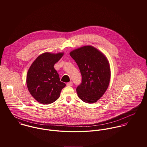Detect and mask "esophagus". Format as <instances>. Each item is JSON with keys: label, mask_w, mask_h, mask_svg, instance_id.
Listing matches in <instances>:
<instances>
[{"label": "esophagus", "mask_w": 147, "mask_h": 147, "mask_svg": "<svg viewBox=\"0 0 147 147\" xmlns=\"http://www.w3.org/2000/svg\"><path fill=\"white\" fill-rule=\"evenodd\" d=\"M66 85H67V86H73V82H68V83L66 84Z\"/></svg>", "instance_id": "1"}]
</instances>
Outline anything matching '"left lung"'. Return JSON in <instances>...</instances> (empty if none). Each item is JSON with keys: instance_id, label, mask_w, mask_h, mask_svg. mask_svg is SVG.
<instances>
[{"instance_id": "8db88e82", "label": "left lung", "mask_w": 147, "mask_h": 147, "mask_svg": "<svg viewBox=\"0 0 147 147\" xmlns=\"http://www.w3.org/2000/svg\"><path fill=\"white\" fill-rule=\"evenodd\" d=\"M70 55L81 73V84L77 88L78 97L83 101L97 102L107 91L111 80V68L105 55L92 46L74 49Z\"/></svg>"}]
</instances>
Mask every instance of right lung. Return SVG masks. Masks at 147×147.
I'll use <instances>...</instances> for the list:
<instances>
[{"instance_id": "obj_1", "label": "right lung", "mask_w": 147, "mask_h": 147, "mask_svg": "<svg viewBox=\"0 0 147 147\" xmlns=\"http://www.w3.org/2000/svg\"><path fill=\"white\" fill-rule=\"evenodd\" d=\"M64 52H45L34 61L27 76L26 84L32 96L38 102L50 104L57 100L65 83L60 81L54 65L63 56Z\"/></svg>"}]
</instances>
